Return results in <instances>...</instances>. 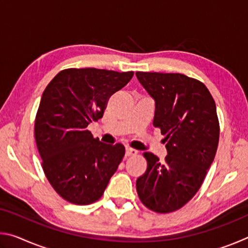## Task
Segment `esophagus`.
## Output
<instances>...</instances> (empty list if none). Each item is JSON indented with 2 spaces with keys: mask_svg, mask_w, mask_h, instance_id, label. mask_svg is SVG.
Here are the masks:
<instances>
[{
  "mask_svg": "<svg viewBox=\"0 0 248 248\" xmlns=\"http://www.w3.org/2000/svg\"><path fill=\"white\" fill-rule=\"evenodd\" d=\"M138 154V151L137 150H133L131 148H127L125 149V156H134V155Z\"/></svg>",
  "mask_w": 248,
  "mask_h": 248,
  "instance_id": "34e87169",
  "label": "esophagus"
}]
</instances>
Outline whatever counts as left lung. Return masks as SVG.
<instances>
[{
  "instance_id": "left-lung-1",
  "label": "left lung",
  "mask_w": 248,
  "mask_h": 248,
  "mask_svg": "<svg viewBox=\"0 0 248 248\" xmlns=\"http://www.w3.org/2000/svg\"><path fill=\"white\" fill-rule=\"evenodd\" d=\"M155 100L153 124L165 136L164 162L150 152L145 173L137 179L146 208L170 213L184 207L199 190L215 159L220 124L215 99L198 79L180 73L137 72Z\"/></svg>"
}]
</instances>
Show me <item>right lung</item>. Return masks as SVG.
<instances>
[{
  "instance_id": "1",
  "label": "right lung",
  "mask_w": 248,
  "mask_h": 248,
  "mask_svg": "<svg viewBox=\"0 0 248 248\" xmlns=\"http://www.w3.org/2000/svg\"><path fill=\"white\" fill-rule=\"evenodd\" d=\"M133 74L65 69L44 91L33 128L37 149L50 185L71 203L97 201L123 161V144H104L86 128L102 118L109 97L127 85Z\"/></svg>"
}]
</instances>
